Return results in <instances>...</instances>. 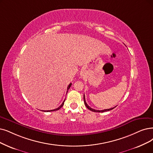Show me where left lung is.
I'll return each instance as SVG.
<instances>
[{
  "label": "left lung",
  "instance_id": "obj_1",
  "mask_svg": "<svg viewBox=\"0 0 153 153\" xmlns=\"http://www.w3.org/2000/svg\"><path fill=\"white\" fill-rule=\"evenodd\" d=\"M83 100H84V103H85V106H86L87 107V108H88L90 111H92V112H106V111H111V110H112V109H114L115 107H113V108H108V109H104V110H102V111H99V110H95V109H94V108H91L90 107H89L88 105H87V102H86V101H85V95H83Z\"/></svg>",
  "mask_w": 153,
  "mask_h": 153
}]
</instances>
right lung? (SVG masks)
<instances>
[{
  "label": "right lung",
  "mask_w": 153,
  "mask_h": 153,
  "mask_svg": "<svg viewBox=\"0 0 153 153\" xmlns=\"http://www.w3.org/2000/svg\"><path fill=\"white\" fill-rule=\"evenodd\" d=\"M71 86V83H70L69 84V85L68 86V88H67V92H68V90H69V88H70V87ZM65 100L63 101V102L62 103V105H61L59 107H58L57 108H55V109H53V110H51V111H42L43 112H52V111H58V110H59V108H62L63 106V105H64V102H65Z\"/></svg>",
  "instance_id": "obj_1"
}]
</instances>
